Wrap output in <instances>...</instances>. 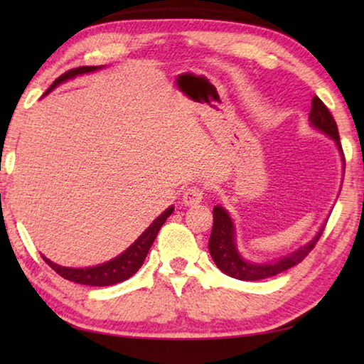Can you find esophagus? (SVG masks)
Returning a JSON list of instances; mask_svg holds the SVG:
<instances>
[{
  "mask_svg": "<svg viewBox=\"0 0 364 364\" xmlns=\"http://www.w3.org/2000/svg\"><path fill=\"white\" fill-rule=\"evenodd\" d=\"M204 199V191L199 186H189L183 191V204L184 205H196Z\"/></svg>",
  "mask_w": 364,
  "mask_h": 364,
  "instance_id": "obj_1",
  "label": "esophagus"
}]
</instances>
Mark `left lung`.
Returning <instances> with one entry per match:
<instances>
[{
  "mask_svg": "<svg viewBox=\"0 0 364 364\" xmlns=\"http://www.w3.org/2000/svg\"><path fill=\"white\" fill-rule=\"evenodd\" d=\"M308 119H310V123L316 128V130L323 132L324 134H328V136L334 139L338 151L342 152L337 123L334 120V117L329 112V109L324 106V102L319 100L318 96H313L311 110ZM234 234L236 232H234V225L230 213H228L223 207L217 205L213 208V228L210 239H208V252H210L215 264H217L225 274L231 276V278L241 281H260L279 274L282 271L299 264L308 254H310L313 247H315V244L319 241V237H321L323 234V228L318 231L316 236L313 237L310 242L304 245V247H300L299 250H295L292 254L282 257L278 262L273 263H252L244 260L241 254L237 252Z\"/></svg>",
  "mask_w": 364,
  "mask_h": 364,
  "instance_id": "8db88e82",
  "label": "left lung"
}]
</instances>
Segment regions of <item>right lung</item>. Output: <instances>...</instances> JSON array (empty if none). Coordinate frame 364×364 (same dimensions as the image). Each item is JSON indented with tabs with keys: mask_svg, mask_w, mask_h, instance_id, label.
<instances>
[{
	"mask_svg": "<svg viewBox=\"0 0 364 364\" xmlns=\"http://www.w3.org/2000/svg\"><path fill=\"white\" fill-rule=\"evenodd\" d=\"M102 65H83V67H77V69H70L65 73H63L59 78H56L53 82V85L46 90L48 95L49 91H53L58 85L64 83L65 80H70L77 75H82V73H88V72H95L97 69H101ZM173 212V207H168L160 217L152 221L151 226L141 234V236L134 241L130 247H128L125 252H122L119 257L112 258L102 264H97V267H90V268H67V267H60V264L53 263L51 260H48L46 257H43L49 267H51L59 276H63L64 279H69L72 282H77V284H85V286H112L117 284V282L127 281L128 278L136 273V271L141 268V264L144 263L147 252H149L151 245L154 244L157 237V232L160 231V228L167 221V218Z\"/></svg>",
	"mask_w": 364,
	"mask_h": 364,
	"instance_id": "right-lung-1",
	"label": "right lung"
}]
</instances>
